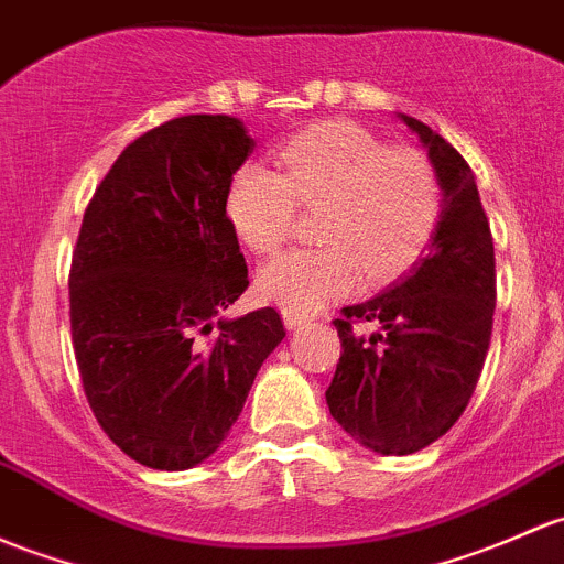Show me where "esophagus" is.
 Wrapping results in <instances>:
<instances>
[{"mask_svg": "<svg viewBox=\"0 0 564 564\" xmlns=\"http://www.w3.org/2000/svg\"><path fill=\"white\" fill-rule=\"evenodd\" d=\"M307 322V316L305 313H297V311H286V307H283V324H286L289 329H297L300 324H305Z\"/></svg>", "mask_w": 564, "mask_h": 564, "instance_id": "esophagus-1", "label": "esophagus"}]
</instances>
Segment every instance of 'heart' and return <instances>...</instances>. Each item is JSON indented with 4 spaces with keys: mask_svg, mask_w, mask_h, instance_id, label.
Returning a JSON list of instances; mask_svg holds the SVG:
<instances>
[{
    "mask_svg": "<svg viewBox=\"0 0 564 564\" xmlns=\"http://www.w3.org/2000/svg\"><path fill=\"white\" fill-rule=\"evenodd\" d=\"M275 170L246 164L227 188V218L259 257L286 246L302 210H322L324 246L297 248L259 272L264 300L311 313L359 283L389 281L416 262L441 221V181L424 153L367 129L327 121L286 140Z\"/></svg>",
    "mask_w": 564,
    "mask_h": 564,
    "instance_id": "obj_1",
    "label": "heart"
}]
</instances>
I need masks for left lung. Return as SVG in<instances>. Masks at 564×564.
Wrapping results in <instances>:
<instances>
[{"mask_svg": "<svg viewBox=\"0 0 564 564\" xmlns=\"http://www.w3.org/2000/svg\"><path fill=\"white\" fill-rule=\"evenodd\" d=\"M430 151L443 210L422 264L335 318L340 361L327 389L332 419L378 454H413L465 413L491 340L495 242L476 177L452 142L411 116Z\"/></svg>", "mask_w": 564, "mask_h": 564, "instance_id": "8db88e82", "label": "left lung"}]
</instances>
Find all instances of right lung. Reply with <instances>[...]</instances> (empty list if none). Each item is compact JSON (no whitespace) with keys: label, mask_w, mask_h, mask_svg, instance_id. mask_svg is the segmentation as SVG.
I'll return each instance as SVG.
<instances>
[{"label":"right lung","mask_w":564,"mask_h":564,"mask_svg":"<svg viewBox=\"0 0 564 564\" xmlns=\"http://www.w3.org/2000/svg\"><path fill=\"white\" fill-rule=\"evenodd\" d=\"M253 151L237 118L177 116L123 148L83 213L69 264L80 383L105 435L153 470L207 459L286 337L248 289L227 188Z\"/></svg>","instance_id":"add662e5"}]
</instances>
